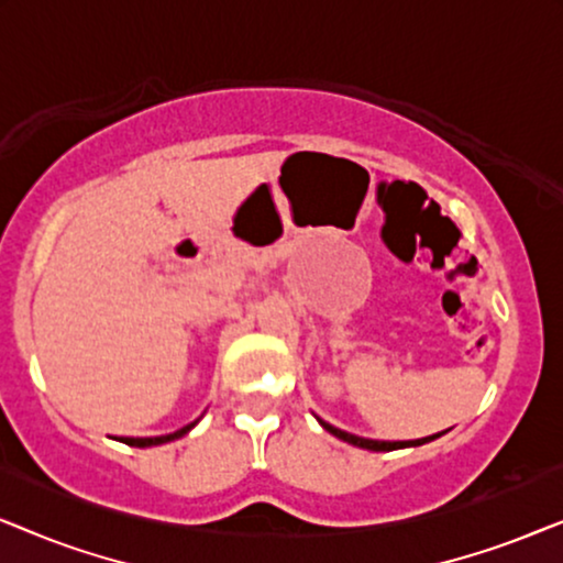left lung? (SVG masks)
<instances>
[{
	"label": "left lung",
	"instance_id": "8db88e82",
	"mask_svg": "<svg viewBox=\"0 0 563 563\" xmlns=\"http://www.w3.org/2000/svg\"><path fill=\"white\" fill-rule=\"evenodd\" d=\"M320 426L325 428L328 433H333L335 438H341V441L351 443V445H358V449H368V451H395V449H407V445H422V443H428V441H435L438 435H443V433H438V435H430V438H418V441H395V443H389V441H372V438H358V435H351V433H345V430H338V428H333V426H330V422H325V420H320Z\"/></svg>",
	"mask_w": 563,
	"mask_h": 563
}]
</instances>
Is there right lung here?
I'll use <instances>...</instances> for the list:
<instances>
[{"label":"right lung","mask_w":563,"mask_h":563,"mask_svg":"<svg viewBox=\"0 0 563 563\" xmlns=\"http://www.w3.org/2000/svg\"><path fill=\"white\" fill-rule=\"evenodd\" d=\"M191 428H195V422H189V426L179 428V430H176V433H168V435H156V438H122V443H128V445H137V449H145V445H161V443L176 441V438H181L184 433H189Z\"/></svg>","instance_id":"right-lung-1"}]
</instances>
